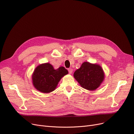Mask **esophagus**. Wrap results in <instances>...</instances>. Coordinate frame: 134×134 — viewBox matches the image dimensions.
<instances>
[{"label":"esophagus","instance_id":"esophagus-1","mask_svg":"<svg viewBox=\"0 0 134 134\" xmlns=\"http://www.w3.org/2000/svg\"><path fill=\"white\" fill-rule=\"evenodd\" d=\"M68 72L69 74H72V72H73V69L72 68H68Z\"/></svg>","mask_w":134,"mask_h":134}]
</instances>
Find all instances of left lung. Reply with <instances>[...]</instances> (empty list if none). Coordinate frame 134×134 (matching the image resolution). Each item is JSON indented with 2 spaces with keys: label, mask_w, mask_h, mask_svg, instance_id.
I'll return each mask as SVG.
<instances>
[{
  "label": "left lung",
  "mask_w": 134,
  "mask_h": 134,
  "mask_svg": "<svg viewBox=\"0 0 134 134\" xmlns=\"http://www.w3.org/2000/svg\"><path fill=\"white\" fill-rule=\"evenodd\" d=\"M74 77L82 87L93 91L100 86L104 79V74L99 65L85 62L75 71Z\"/></svg>",
  "instance_id": "8db88e82"
}]
</instances>
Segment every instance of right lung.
Listing matches in <instances>:
<instances>
[{
  "mask_svg": "<svg viewBox=\"0 0 134 134\" xmlns=\"http://www.w3.org/2000/svg\"><path fill=\"white\" fill-rule=\"evenodd\" d=\"M68 73L64 67L55 69L49 63L40 65L35 69L33 73V85L40 92L49 93L55 89L62 77Z\"/></svg>",
  "mask_w": 134,
  "mask_h": 134,
  "instance_id": "add662e5",
  "label": "right lung"
}]
</instances>
